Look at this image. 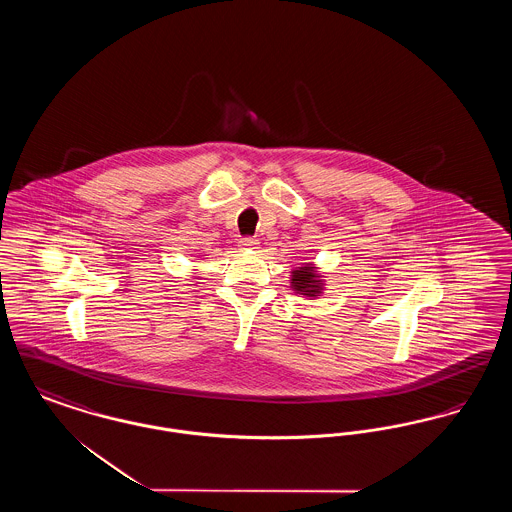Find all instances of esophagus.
Wrapping results in <instances>:
<instances>
[{
	"mask_svg": "<svg viewBox=\"0 0 512 512\" xmlns=\"http://www.w3.org/2000/svg\"><path fill=\"white\" fill-rule=\"evenodd\" d=\"M257 244H259V242H257L255 238H249V236H247V238H242L238 245H240V249H255Z\"/></svg>",
	"mask_w": 512,
	"mask_h": 512,
	"instance_id": "esophagus-1",
	"label": "esophagus"
}]
</instances>
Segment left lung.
Wrapping results in <instances>:
<instances>
[{
    "instance_id": "left-lung-1",
    "label": "left lung",
    "mask_w": 512,
    "mask_h": 512,
    "mask_svg": "<svg viewBox=\"0 0 512 512\" xmlns=\"http://www.w3.org/2000/svg\"><path fill=\"white\" fill-rule=\"evenodd\" d=\"M292 286L295 292L315 297L320 292V280L313 265L297 268L292 272Z\"/></svg>"
}]
</instances>
